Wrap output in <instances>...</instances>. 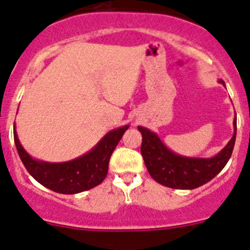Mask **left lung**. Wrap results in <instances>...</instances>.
I'll return each instance as SVG.
<instances>
[{"label":"left lung","mask_w":250,"mask_h":250,"mask_svg":"<svg viewBox=\"0 0 250 250\" xmlns=\"http://www.w3.org/2000/svg\"><path fill=\"white\" fill-rule=\"evenodd\" d=\"M220 83L225 86L224 81ZM143 135L141 154L154 181L173 189H194L209 182L229 162L232 154L237 129V118L233 120V136L228 145L212 158H190L170 151L156 133L145 127H138Z\"/></svg>","instance_id":"1"}]
</instances>
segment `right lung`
I'll return each mask as SVG.
<instances>
[{
  "mask_svg": "<svg viewBox=\"0 0 250 250\" xmlns=\"http://www.w3.org/2000/svg\"><path fill=\"white\" fill-rule=\"evenodd\" d=\"M129 125L111 130L90 152L65 163L37 160L21 146L14 125V143L30 175L44 187L61 194H77L101 185L107 175L109 160Z\"/></svg>",
  "mask_w": 250,
  "mask_h": 250,
  "instance_id": "add662e5",
  "label": "right lung"
}]
</instances>
